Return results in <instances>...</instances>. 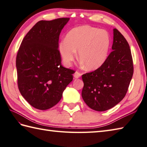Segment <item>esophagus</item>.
Returning <instances> with one entry per match:
<instances>
[{
  "label": "esophagus",
  "mask_w": 147,
  "mask_h": 147,
  "mask_svg": "<svg viewBox=\"0 0 147 147\" xmlns=\"http://www.w3.org/2000/svg\"><path fill=\"white\" fill-rule=\"evenodd\" d=\"M81 76H82V74H81L80 73H79V72H78V71H76L75 73H74V78H79L81 77Z\"/></svg>",
  "instance_id": "esophagus-1"
}]
</instances>
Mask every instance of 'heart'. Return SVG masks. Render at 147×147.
Masks as SVG:
<instances>
[{
	"instance_id": "obj_1",
	"label": "heart",
	"mask_w": 147,
	"mask_h": 147,
	"mask_svg": "<svg viewBox=\"0 0 147 147\" xmlns=\"http://www.w3.org/2000/svg\"><path fill=\"white\" fill-rule=\"evenodd\" d=\"M111 44V36L107 31L84 25L70 30L65 39L59 43L58 49L66 66H70L78 51L82 64L86 69L95 70L107 60Z\"/></svg>"
}]
</instances>
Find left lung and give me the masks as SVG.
Masks as SVG:
<instances>
[{
	"label": "left lung",
	"mask_w": 147,
	"mask_h": 147,
	"mask_svg": "<svg viewBox=\"0 0 147 147\" xmlns=\"http://www.w3.org/2000/svg\"><path fill=\"white\" fill-rule=\"evenodd\" d=\"M112 51L102 65L82 75L84 102L93 110H109L125 96L133 74L131 52L123 35L113 30Z\"/></svg>",
	"instance_id": "left-lung-1"
}]
</instances>
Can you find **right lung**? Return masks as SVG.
<instances>
[{"label": "right lung", "instance_id": "obj_1", "mask_svg": "<svg viewBox=\"0 0 147 147\" xmlns=\"http://www.w3.org/2000/svg\"><path fill=\"white\" fill-rule=\"evenodd\" d=\"M69 18L40 21L21 42L16 57L18 84L21 95L39 110H47L60 101L73 81V70L61 64L59 35Z\"/></svg>", "mask_w": 147, "mask_h": 147}]
</instances>
